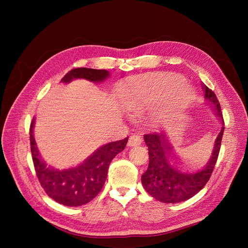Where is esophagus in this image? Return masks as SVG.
Wrapping results in <instances>:
<instances>
[{
  "label": "esophagus",
  "instance_id": "obj_1",
  "mask_svg": "<svg viewBox=\"0 0 248 248\" xmlns=\"http://www.w3.org/2000/svg\"><path fill=\"white\" fill-rule=\"evenodd\" d=\"M141 144V138L139 136V134H132V136L128 140V145L129 147H136Z\"/></svg>",
  "mask_w": 248,
  "mask_h": 248
}]
</instances>
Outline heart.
Masks as SVG:
<instances>
[{"instance_id":"obj_1","label":"heart","mask_w":248,"mask_h":248,"mask_svg":"<svg viewBox=\"0 0 248 248\" xmlns=\"http://www.w3.org/2000/svg\"><path fill=\"white\" fill-rule=\"evenodd\" d=\"M177 82L184 87L171 93V87ZM193 97L194 89L190 82L179 74L169 72L131 77L125 79L120 88L123 107L134 114H142L148 110L145 122L153 129L164 128L174 123L189 106Z\"/></svg>"}]
</instances>
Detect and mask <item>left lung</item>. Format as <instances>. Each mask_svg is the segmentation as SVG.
Here are the masks:
<instances>
[{"mask_svg": "<svg viewBox=\"0 0 248 248\" xmlns=\"http://www.w3.org/2000/svg\"><path fill=\"white\" fill-rule=\"evenodd\" d=\"M202 87L205 99L214 108L222 122L221 130L206 164L197 169H187L175 157L174 150L168 144L164 134L150 133L144 136L149 150V167L141 176V184L150 196L167 204L181 202L197 194L209 181L218 157L224 130L220 104L212 90L204 84Z\"/></svg>", "mask_w": 248, "mask_h": 248, "instance_id": "1", "label": "left lung"}]
</instances>
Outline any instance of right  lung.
<instances>
[{
	"mask_svg": "<svg viewBox=\"0 0 248 248\" xmlns=\"http://www.w3.org/2000/svg\"><path fill=\"white\" fill-rule=\"evenodd\" d=\"M108 77L109 72L104 69L76 68L67 73L61 81L68 84L73 79L84 78L92 82H101ZM34 125L35 119L30 126V142L37 177L49 198L68 207L85 205L100 192L106 183L110 161L123 151L128 141V138H126L108 142L97 149L78 166L56 169L42 160L34 139Z\"/></svg>",
	"mask_w": 248,
	"mask_h": 248,
	"instance_id": "right-lung-1",
	"label": "right lung"
}]
</instances>
